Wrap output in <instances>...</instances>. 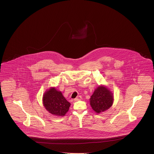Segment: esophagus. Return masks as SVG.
I'll return each mask as SVG.
<instances>
[{
    "label": "esophagus",
    "instance_id": "34e87169",
    "mask_svg": "<svg viewBox=\"0 0 154 154\" xmlns=\"http://www.w3.org/2000/svg\"><path fill=\"white\" fill-rule=\"evenodd\" d=\"M82 99V97L81 96H79L78 97H77L75 99H74V101H79L81 100Z\"/></svg>",
    "mask_w": 154,
    "mask_h": 154
}]
</instances>
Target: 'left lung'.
Here are the masks:
<instances>
[{
  "label": "left lung",
  "instance_id": "left-lung-1",
  "mask_svg": "<svg viewBox=\"0 0 154 154\" xmlns=\"http://www.w3.org/2000/svg\"><path fill=\"white\" fill-rule=\"evenodd\" d=\"M113 103V96L106 86H99L90 99V104L97 113L108 109Z\"/></svg>",
  "mask_w": 154,
  "mask_h": 154
}]
</instances>
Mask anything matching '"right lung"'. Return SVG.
<instances>
[{
  "label": "right lung",
  "mask_w": 154,
  "mask_h": 154,
  "mask_svg": "<svg viewBox=\"0 0 154 154\" xmlns=\"http://www.w3.org/2000/svg\"><path fill=\"white\" fill-rule=\"evenodd\" d=\"M43 104L45 109L55 116H63L69 111L70 103L55 88H51L44 93Z\"/></svg>",
  "instance_id": "1"
}]
</instances>
